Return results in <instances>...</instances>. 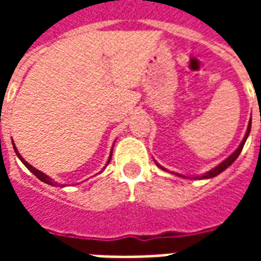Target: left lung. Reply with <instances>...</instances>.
Returning <instances> with one entry per match:
<instances>
[{
    "label": "left lung",
    "mask_w": 261,
    "mask_h": 261,
    "mask_svg": "<svg viewBox=\"0 0 261 261\" xmlns=\"http://www.w3.org/2000/svg\"><path fill=\"white\" fill-rule=\"evenodd\" d=\"M250 128H252V119H250V121H249V124H247L246 134H245V137H243V140H242V142H241V144H239V147L236 148L235 151L230 153L228 158L224 159V161H222L221 164L217 165V166H215V168H213V169L207 170L205 173H202V175H200V176H185V175H180V173H175V172H173V173H175L176 176H179V177H186V179H213V177H215V176H218L219 173H222V172H224L225 169H228L230 165L235 162L236 158H238V156L241 155L242 149H243V145H245V142H246L247 137H249V134H250ZM155 164L158 165L159 168H161V169H162V170H168V169H165L164 166H161V165H159L158 162H155ZM168 172H169V170H168Z\"/></svg>",
    "instance_id": "left-lung-1"
}]
</instances>
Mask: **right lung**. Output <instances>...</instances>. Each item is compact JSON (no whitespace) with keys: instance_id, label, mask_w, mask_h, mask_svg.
<instances>
[{"instance_id":"add662e5","label":"right lung","mask_w":261,"mask_h":261,"mask_svg":"<svg viewBox=\"0 0 261 261\" xmlns=\"http://www.w3.org/2000/svg\"><path fill=\"white\" fill-rule=\"evenodd\" d=\"M12 145H14L15 153L18 155V158L20 159V162H22V164L25 165L26 168H28V169L31 170L32 173H33V175L36 176V177H37V179H39V180L44 181V183H47V185H50V186H61V187H64V185H61V183H59V181H54L53 179L50 177V176H47V175H46V173H43V172H40V170L36 169V168H33V166H32L31 164H28V162H26L25 159L22 158V155H20V153L18 152V148L15 147V144H12ZM113 147H114V144H113ZM112 152H113V148H112ZM112 152H110V156H109L108 162H106V166H108L109 162H110V159H112ZM106 166H105V168H106ZM105 168H103V170H105Z\"/></svg>"}]
</instances>
